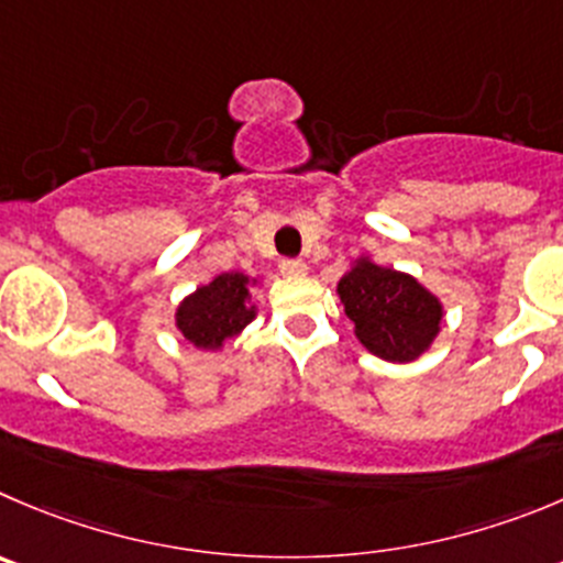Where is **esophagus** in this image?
<instances>
[{"label":"esophagus","mask_w":563,"mask_h":563,"mask_svg":"<svg viewBox=\"0 0 563 563\" xmlns=\"http://www.w3.org/2000/svg\"><path fill=\"white\" fill-rule=\"evenodd\" d=\"M278 271L285 273V276H303L307 273V265L301 260H282Z\"/></svg>","instance_id":"obj_1"}]
</instances>
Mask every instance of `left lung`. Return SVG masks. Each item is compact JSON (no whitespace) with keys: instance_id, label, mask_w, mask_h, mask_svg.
<instances>
[{"instance_id":"8db88e82","label":"left lung","mask_w":563,"mask_h":563,"mask_svg":"<svg viewBox=\"0 0 563 563\" xmlns=\"http://www.w3.org/2000/svg\"><path fill=\"white\" fill-rule=\"evenodd\" d=\"M342 312L353 334L373 356L409 365L420 358L442 331L445 303L411 273L356 256L336 282Z\"/></svg>"}]
</instances>
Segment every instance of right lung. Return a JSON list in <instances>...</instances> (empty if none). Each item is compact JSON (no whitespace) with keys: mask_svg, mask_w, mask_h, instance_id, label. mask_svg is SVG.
<instances>
[{"mask_svg":"<svg viewBox=\"0 0 563 563\" xmlns=\"http://www.w3.org/2000/svg\"><path fill=\"white\" fill-rule=\"evenodd\" d=\"M256 285L260 276L240 271L218 273L212 282L181 298L174 312L176 331L198 351H221L260 312L251 301V287Z\"/></svg>","mask_w":563,"mask_h":563,"instance_id":"1","label":"right lung"}]
</instances>
